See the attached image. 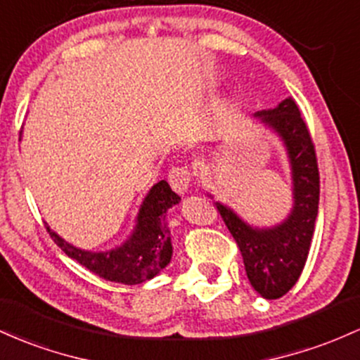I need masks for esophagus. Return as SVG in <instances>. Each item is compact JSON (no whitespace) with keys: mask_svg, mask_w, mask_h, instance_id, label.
<instances>
[{"mask_svg":"<svg viewBox=\"0 0 360 360\" xmlns=\"http://www.w3.org/2000/svg\"><path fill=\"white\" fill-rule=\"evenodd\" d=\"M169 184L176 193L184 195L188 191L189 183H191V172H189L188 165H176L169 172Z\"/></svg>","mask_w":360,"mask_h":360,"instance_id":"34e87169","label":"esophagus"}]
</instances>
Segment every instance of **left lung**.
<instances>
[{"label": "left lung", "instance_id": "left-lung-1", "mask_svg": "<svg viewBox=\"0 0 360 360\" xmlns=\"http://www.w3.org/2000/svg\"><path fill=\"white\" fill-rule=\"evenodd\" d=\"M256 116L282 136L289 150L295 201L292 213L278 227L259 231L224 205L215 207L238 243L251 285L264 299H278L297 283L309 255L319 205V169L309 128L294 98Z\"/></svg>", "mask_w": 360, "mask_h": 360}]
</instances>
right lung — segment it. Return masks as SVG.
Here are the masks:
<instances>
[{"mask_svg":"<svg viewBox=\"0 0 360 360\" xmlns=\"http://www.w3.org/2000/svg\"><path fill=\"white\" fill-rule=\"evenodd\" d=\"M181 198L172 191L167 181H160L150 189L133 236L117 250L109 252H90L77 250L47 227L54 243L70 258L86 270L109 282L135 285L153 278L162 268L167 266L172 256L171 232L165 224V212Z\"/></svg>","mask_w":360,"mask_h":360,"instance_id":"add662e5","label":"right lung"}]
</instances>
